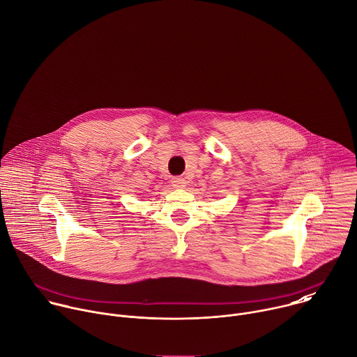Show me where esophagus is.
<instances>
[{"mask_svg": "<svg viewBox=\"0 0 357 357\" xmlns=\"http://www.w3.org/2000/svg\"><path fill=\"white\" fill-rule=\"evenodd\" d=\"M172 184L174 188H183V187H185V180L183 177H173Z\"/></svg>", "mask_w": 357, "mask_h": 357, "instance_id": "obj_1", "label": "esophagus"}]
</instances>
